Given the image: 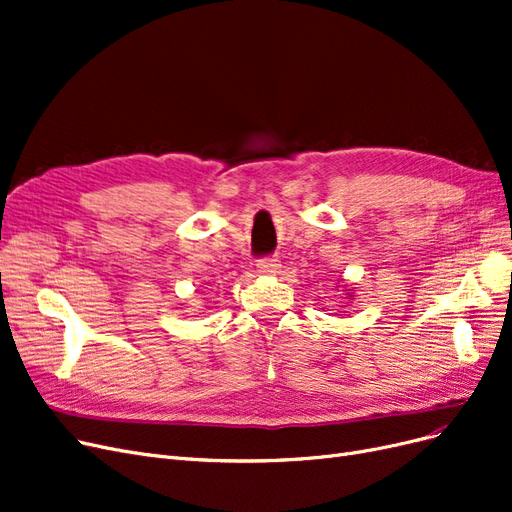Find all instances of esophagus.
Listing matches in <instances>:
<instances>
[{
    "label": "esophagus",
    "instance_id": "esophagus-1",
    "mask_svg": "<svg viewBox=\"0 0 512 512\" xmlns=\"http://www.w3.org/2000/svg\"><path fill=\"white\" fill-rule=\"evenodd\" d=\"M278 268H280L278 257H261V259H257V270L261 274H276Z\"/></svg>",
    "mask_w": 512,
    "mask_h": 512
}]
</instances>
